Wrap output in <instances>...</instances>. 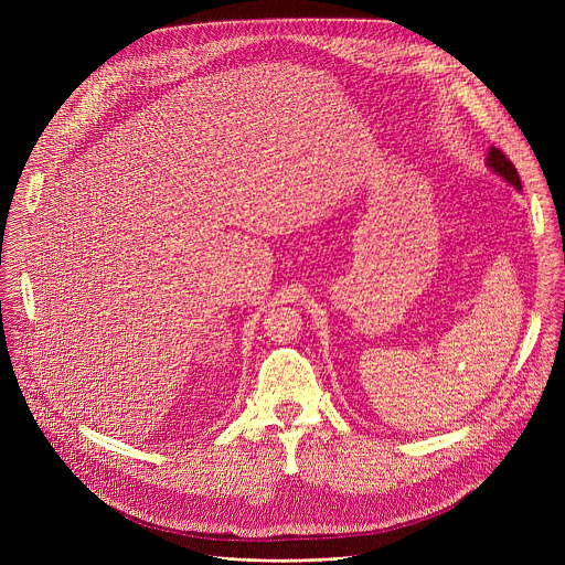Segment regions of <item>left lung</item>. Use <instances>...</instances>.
I'll use <instances>...</instances> for the list:
<instances>
[{"label":"left lung","mask_w":565,"mask_h":565,"mask_svg":"<svg viewBox=\"0 0 565 565\" xmlns=\"http://www.w3.org/2000/svg\"><path fill=\"white\" fill-rule=\"evenodd\" d=\"M486 163H488V168H490L497 177H501L505 183H510L512 188H516V190L521 192V179H519V172H516V168L512 166V160H510V158H505V153H503L501 149L490 147L488 158H486Z\"/></svg>","instance_id":"left-lung-1"}]
</instances>
